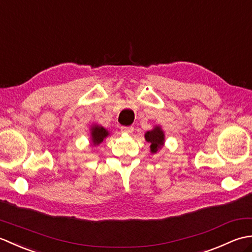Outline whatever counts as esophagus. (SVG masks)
Returning <instances> with one entry per match:
<instances>
[{
  "label": "esophagus",
  "instance_id": "esophagus-1",
  "mask_svg": "<svg viewBox=\"0 0 252 252\" xmlns=\"http://www.w3.org/2000/svg\"><path fill=\"white\" fill-rule=\"evenodd\" d=\"M121 131L125 133H132L133 132V126H121Z\"/></svg>",
  "mask_w": 252,
  "mask_h": 252
}]
</instances>
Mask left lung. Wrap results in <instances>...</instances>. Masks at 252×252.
<instances>
[{"label":"left lung","instance_id":"left-lung-1","mask_svg":"<svg viewBox=\"0 0 252 252\" xmlns=\"http://www.w3.org/2000/svg\"><path fill=\"white\" fill-rule=\"evenodd\" d=\"M145 138L148 143H151L152 153H157L158 149L161 148L164 141V134L159 126H156L154 130L148 131L145 134Z\"/></svg>","mask_w":252,"mask_h":252}]
</instances>
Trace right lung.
Wrapping results in <instances>:
<instances>
[{
    "label": "right lung",
    "mask_w": 252,
    "mask_h": 252,
    "mask_svg": "<svg viewBox=\"0 0 252 252\" xmlns=\"http://www.w3.org/2000/svg\"><path fill=\"white\" fill-rule=\"evenodd\" d=\"M108 135V132L103 126H94L92 129V141L94 145H98Z\"/></svg>",
    "instance_id": "add662e5"
}]
</instances>
